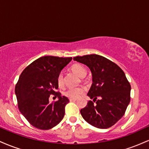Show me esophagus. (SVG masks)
I'll return each instance as SVG.
<instances>
[{
    "label": "esophagus",
    "instance_id": "1",
    "mask_svg": "<svg viewBox=\"0 0 149 149\" xmlns=\"http://www.w3.org/2000/svg\"><path fill=\"white\" fill-rule=\"evenodd\" d=\"M76 100H77L76 99H73V98H70V99H69L70 102H76Z\"/></svg>",
    "mask_w": 149,
    "mask_h": 149
}]
</instances>
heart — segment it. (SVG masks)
Returning a JSON list of instances; mask_svg holds the SVG:
<instances>
[{
    "mask_svg": "<svg viewBox=\"0 0 149 149\" xmlns=\"http://www.w3.org/2000/svg\"><path fill=\"white\" fill-rule=\"evenodd\" d=\"M72 71L75 73H76L78 76L80 77H83L86 75V69H85V67L83 66L80 64H74L73 65L72 67ZM57 84L59 86H62L64 81H63V74L62 73H60L58 75L57 78ZM85 92V88L83 87H76V88H69L66 89V90L64 92V95L66 97H69V98H73V99H76L78 97H80L83 92Z\"/></svg>",
    "mask_w": 149,
    "mask_h": 149,
    "instance_id": "obj_1",
    "label": "heart"
}]
</instances>
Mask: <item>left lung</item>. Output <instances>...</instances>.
Returning <instances> with one entry per match:
<instances>
[{"mask_svg": "<svg viewBox=\"0 0 149 149\" xmlns=\"http://www.w3.org/2000/svg\"><path fill=\"white\" fill-rule=\"evenodd\" d=\"M86 65L92 76L88 93L90 99L80 113L85 121L100 129H107L123 116L130 102L131 86L122 69L107 58L98 54L73 57Z\"/></svg>", "mask_w": 149, "mask_h": 149, "instance_id": "obj_1", "label": "left lung"}]
</instances>
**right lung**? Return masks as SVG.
Here are the masks:
<instances>
[{"instance_id": "right-lung-1", "label": "right lung", "mask_w": 149, "mask_h": 149, "mask_svg": "<svg viewBox=\"0 0 149 149\" xmlns=\"http://www.w3.org/2000/svg\"><path fill=\"white\" fill-rule=\"evenodd\" d=\"M72 57L44 56L35 60L22 71L15 86L20 112L33 127L40 130L54 127L63 119L69 99L55 92L57 78ZM54 94L57 102L49 103Z\"/></svg>"}]
</instances>
